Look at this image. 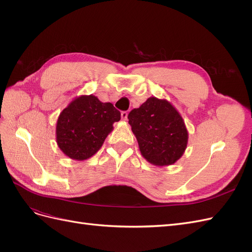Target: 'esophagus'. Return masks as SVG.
I'll return each instance as SVG.
<instances>
[{
	"label": "esophagus",
	"instance_id": "esophagus-1",
	"mask_svg": "<svg viewBox=\"0 0 252 252\" xmlns=\"http://www.w3.org/2000/svg\"><path fill=\"white\" fill-rule=\"evenodd\" d=\"M121 117L123 120H127V117H128V111H122L121 112Z\"/></svg>",
	"mask_w": 252,
	"mask_h": 252
}]
</instances>
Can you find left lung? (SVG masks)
I'll return each mask as SVG.
<instances>
[{
    "label": "left lung",
    "instance_id": "8db88e82",
    "mask_svg": "<svg viewBox=\"0 0 252 252\" xmlns=\"http://www.w3.org/2000/svg\"><path fill=\"white\" fill-rule=\"evenodd\" d=\"M143 157L158 166L175 163L187 146L188 132L180 113L166 100L149 97L128 114Z\"/></svg>",
    "mask_w": 252,
    "mask_h": 252
}]
</instances>
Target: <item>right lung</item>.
Wrapping results in <instances>:
<instances>
[{
    "label": "right lung",
    "instance_id": "1",
    "mask_svg": "<svg viewBox=\"0 0 252 252\" xmlns=\"http://www.w3.org/2000/svg\"><path fill=\"white\" fill-rule=\"evenodd\" d=\"M121 112L111 103H102L93 94L73 100L58 119L57 142L73 159H86L101 148Z\"/></svg>",
    "mask_w": 252,
    "mask_h": 252
}]
</instances>
